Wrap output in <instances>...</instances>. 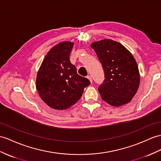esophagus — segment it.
<instances>
[{"label": "esophagus", "instance_id": "34e87169", "mask_svg": "<svg viewBox=\"0 0 161 161\" xmlns=\"http://www.w3.org/2000/svg\"><path fill=\"white\" fill-rule=\"evenodd\" d=\"M87 78H88V79L90 80V82H91V83H92L93 82V80H92V76H90V75H88L87 76Z\"/></svg>", "mask_w": 161, "mask_h": 161}]
</instances>
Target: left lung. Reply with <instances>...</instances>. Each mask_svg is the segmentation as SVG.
Returning <instances> with one entry per match:
<instances>
[{
	"instance_id": "left-lung-1",
	"label": "left lung",
	"mask_w": 161,
	"mask_h": 161,
	"mask_svg": "<svg viewBox=\"0 0 161 161\" xmlns=\"http://www.w3.org/2000/svg\"><path fill=\"white\" fill-rule=\"evenodd\" d=\"M91 46L104 72V80L98 87L102 99L113 107L128 103L140 83L135 58L120 43L111 40L93 42Z\"/></svg>"
}]
</instances>
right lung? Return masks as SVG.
<instances>
[{
    "mask_svg": "<svg viewBox=\"0 0 161 161\" xmlns=\"http://www.w3.org/2000/svg\"><path fill=\"white\" fill-rule=\"evenodd\" d=\"M74 43L64 42L51 48L39 69L36 87L42 100L57 110L68 108L79 100L84 88L90 85L78 75L69 61Z\"/></svg>",
    "mask_w": 161,
    "mask_h": 161,
    "instance_id": "right-lung-1",
    "label": "right lung"
}]
</instances>
